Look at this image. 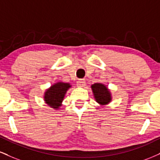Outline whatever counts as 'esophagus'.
<instances>
[{
    "label": "esophagus",
    "instance_id": "1",
    "mask_svg": "<svg viewBox=\"0 0 160 160\" xmlns=\"http://www.w3.org/2000/svg\"><path fill=\"white\" fill-rule=\"evenodd\" d=\"M85 83L86 80H84V79H80V80H78V81L77 82V85H78V86H80V87H82V86H85Z\"/></svg>",
    "mask_w": 160,
    "mask_h": 160
}]
</instances>
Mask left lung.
Here are the masks:
<instances>
[{
    "instance_id": "8db88e82",
    "label": "left lung",
    "mask_w": 160,
    "mask_h": 160,
    "mask_svg": "<svg viewBox=\"0 0 160 160\" xmlns=\"http://www.w3.org/2000/svg\"><path fill=\"white\" fill-rule=\"evenodd\" d=\"M91 87L96 101L100 104L105 105L111 101L110 92L103 84L95 83Z\"/></svg>"
}]
</instances>
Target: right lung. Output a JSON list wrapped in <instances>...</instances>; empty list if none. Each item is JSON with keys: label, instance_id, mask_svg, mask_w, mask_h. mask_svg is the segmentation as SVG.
Wrapping results in <instances>:
<instances>
[{"label": "right lung", "instance_id": "add662e5", "mask_svg": "<svg viewBox=\"0 0 160 160\" xmlns=\"http://www.w3.org/2000/svg\"><path fill=\"white\" fill-rule=\"evenodd\" d=\"M70 87L71 85L69 83L62 82L51 86V88H48L45 93L44 98L45 103L52 108L59 109V107L62 105L61 103L64 99L67 90Z\"/></svg>", "mask_w": 160, "mask_h": 160}]
</instances>
